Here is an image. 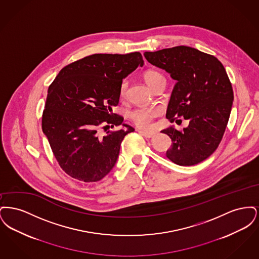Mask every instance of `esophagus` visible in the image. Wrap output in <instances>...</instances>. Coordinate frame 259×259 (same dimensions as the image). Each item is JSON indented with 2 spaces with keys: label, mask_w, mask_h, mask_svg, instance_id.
<instances>
[{
  "label": "esophagus",
  "mask_w": 259,
  "mask_h": 259,
  "mask_svg": "<svg viewBox=\"0 0 259 259\" xmlns=\"http://www.w3.org/2000/svg\"><path fill=\"white\" fill-rule=\"evenodd\" d=\"M139 132H140L141 135L145 136L146 138H148V139L152 138L153 136L155 135L154 132H148V131H146V130H140Z\"/></svg>",
  "instance_id": "esophagus-1"
}]
</instances>
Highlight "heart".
Wrapping results in <instances>:
<instances>
[{"label": "heart", "mask_w": 259, "mask_h": 259, "mask_svg": "<svg viewBox=\"0 0 259 259\" xmlns=\"http://www.w3.org/2000/svg\"><path fill=\"white\" fill-rule=\"evenodd\" d=\"M144 78L148 87L152 88L158 80H160L161 78H164V76L159 72H156L153 70H148L144 74ZM127 87H128L127 81L123 80L119 87L120 97H122V98L125 97L126 92H127ZM158 114H159V110L156 108L140 107L130 112V117L138 126L147 127L150 124L151 120Z\"/></svg>", "instance_id": "obj_1"}]
</instances>
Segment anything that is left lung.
<instances>
[{
  "label": "left lung",
  "mask_w": 259,
  "mask_h": 259,
  "mask_svg": "<svg viewBox=\"0 0 259 259\" xmlns=\"http://www.w3.org/2000/svg\"><path fill=\"white\" fill-rule=\"evenodd\" d=\"M144 55L177 81L166 117L171 121L189 120L184 132L174 126L161 131L172 139L167 157L181 166L207 159L222 141L234 100L223 65L214 56L185 46L147 51Z\"/></svg>",
  "instance_id": "1"
}]
</instances>
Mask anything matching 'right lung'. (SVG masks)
I'll return each mask as SVG.
<instances>
[{
  "label": "right lung",
  "instance_id": "obj_1",
  "mask_svg": "<svg viewBox=\"0 0 259 259\" xmlns=\"http://www.w3.org/2000/svg\"><path fill=\"white\" fill-rule=\"evenodd\" d=\"M144 66L140 52L93 54L63 68L49 87L41 119L63 171L83 183L98 182L114 167L124 137L135 129L112 113L124 78ZM101 124L121 125L101 136Z\"/></svg>",
  "mask_w": 259,
  "mask_h": 259
}]
</instances>
